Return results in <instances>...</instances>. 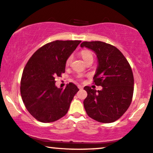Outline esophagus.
<instances>
[{
  "mask_svg": "<svg viewBox=\"0 0 153 153\" xmlns=\"http://www.w3.org/2000/svg\"><path fill=\"white\" fill-rule=\"evenodd\" d=\"M78 88L80 89H82L83 88V87L82 86V85H78Z\"/></svg>",
  "mask_w": 153,
  "mask_h": 153,
  "instance_id": "1",
  "label": "esophagus"
}]
</instances>
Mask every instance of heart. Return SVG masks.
I'll return each instance as SVG.
<instances>
[{
  "label": "heart",
  "instance_id": "obj_1",
  "mask_svg": "<svg viewBox=\"0 0 153 153\" xmlns=\"http://www.w3.org/2000/svg\"><path fill=\"white\" fill-rule=\"evenodd\" d=\"M81 55H82L83 59H84L85 61L90 57H93L92 53H91L89 50H87L82 51V52H81ZM72 59H73V56L72 55L69 56L68 59H66V64L67 65V66L71 64V62H72Z\"/></svg>",
  "mask_w": 153,
  "mask_h": 153
}]
</instances>
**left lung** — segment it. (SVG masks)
<instances>
[{
	"mask_svg": "<svg viewBox=\"0 0 153 153\" xmlns=\"http://www.w3.org/2000/svg\"><path fill=\"white\" fill-rule=\"evenodd\" d=\"M81 48L90 49L97 54L98 66L94 82L101 86L95 90L85 86L87 97L83 104L89 117L99 123H111L127 111L134 93V75L123 53L115 46L101 41L83 42Z\"/></svg>",
	"mask_w": 153,
	"mask_h": 153,
	"instance_id": "1",
	"label": "left lung"
}]
</instances>
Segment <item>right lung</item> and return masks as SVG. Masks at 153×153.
Here are the masks:
<instances>
[{"mask_svg": "<svg viewBox=\"0 0 153 153\" xmlns=\"http://www.w3.org/2000/svg\"><path fill=\"white\" fill-rule=\"evenodd\" d=\"M81 40H55L47 43L33 54L24 67L21 79L22 99L34 118L52 123L66 115L75 94L76 85L56 87V76L65 72L66 62Z\"/></svg>", "mask_w": 153, "mask_h": 153, "instance_id": "1", "label": "right lung"}]
</instances>
